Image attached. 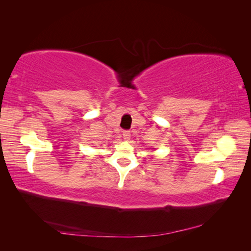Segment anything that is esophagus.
Segmentation results:
<instances>
[{"label": "esophagus", "instance_id": "34e87169", "mask_svg": "<svg viewBox=\"0 0 251 251\" xmlns=\"http://www.w3.org/2000/svg\"><path fill=\"white\" fill-rule=\"evenodd\" d=\"M123 136H124V139L125 140H130V138H131V132L130 131H124V133H123Z\"/></svg>", "mask_w": 251, "mask_h": 251}]
</instances>
